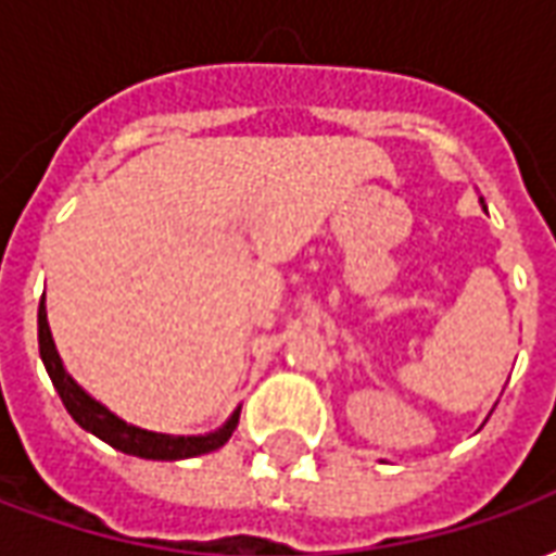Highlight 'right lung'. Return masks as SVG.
Returning a JSON list of instances; mask_svg holds the SVG:
<instances>
[{"mask_svg":"<svg viewBox=\"0 0 556 556\" xmlns=\"http://www.w3.org/2000/svg\"><path fill=\"white\" fill-rule=\"evenodd\" d=\"M38 349H41V361L47 366V372L53 378V387L59 390V396L65 402V408L71 417L77 419L79 426L91 434H98L101 441H106L115 450H122L127 455H139V458H154V462H178V458H193V455H205L219 450L223 443L229 441L231 431L238 429L241 419V408L235 410L217 431L207 434H160V431L139 429L130 426L122 417H115L113 410L103 408L98 399H91L83 387L67 375L65 363L55 351L53 333L47 325V306H38Z\"/></svg>","mask_w":556,"mask_h":556,"instance_id":"1","label":"right lung"}]
</instances>
